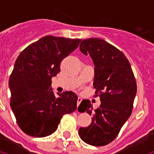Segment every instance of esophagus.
Instances as JSON below:
<instances>
[{"mask_svg":"<svg viewBox=\"0 0 154 154\" xmlns=\"http://www.w3.org/2000/svg\"><path fill=\"white\" fill-rule=\"evenodd\" d=\"M81 102H82V99L80 97H79L78 99H77V107H79V106L80 105Z\"/></svg>","mask_w":154,"mask_h":154,"instance_id":"1","label":"esophagus"}]
</instances>
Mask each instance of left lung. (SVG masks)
Instances as JSON below:
<instances>
[{
  "instance_id": "left-lung-1",
  "label": "left lung",
  "mask_w": 154,
  "mask_h": 154,
  "mask_svg": "<svg viewBox=\"0 0 154 154\" xmlns=\"http://www.w3.org/2000/svg\"><path fill=\"white\" fill-rule=\"evenodd\" d=\"M79 49L92 58L95 96H99L101 104L92 110L89 99L82 101L79 108L92 115V119L89 126L79 128V134L89 145L105 146L115 140L131 115L137 82L124 54L106 41L96 38L85 39Z\"/></svg>"
}]
</instances>
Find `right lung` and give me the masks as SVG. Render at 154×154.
Masks as SVG:
<instances>
[{
  "label": "right lung",
  "mask_w": 154,
  "mask_h": 154,
  "mask_svg": "<svg viewBox=\"0 0 154 154\" xmlns=\"http://www.w3.org/2000/svg\"><path fill=\"white\" fill-rule=\"evenodd\" d=\"M81 39L47 35L24 48L18 55L9 79L11 107L19 127L35 137L51 135L62 116L77 106V95L64 92L55 96L51 79L60 64L78 48Z\"/></svg>",
  "instance_id": "obj_1"
}]
</instances>
